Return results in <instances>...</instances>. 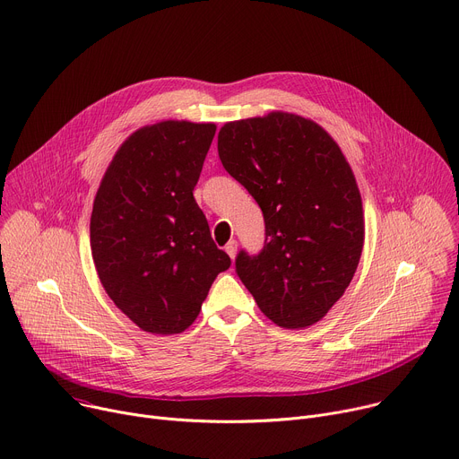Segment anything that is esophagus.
<instances>
[{
  "label": "esophagus",
  "mask_w": 459,
  "mask_h": 459,
  "mask_svg": "<svg viewBox=\"0 0 459 459\" xmlns=\"http://www.w3.org/2000/svg\"><path fill=\"white\" fill-rule=\"evenodd\" d=\"M225 251H227V255L234 260V258H236V253H238V241H236V239H230V241L225 245Z\"/></svg>",
  "instance_id": "1"
}]
</instances>
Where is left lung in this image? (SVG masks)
Segmentation results:
<instances>
[{
    "label": "left lung",
    "mask_w": 459,
    "mask_h": 459,
    "mask_svg": "<svg viewBox=\"0 0 459 459\" xmlns=\"http://www.w3.org/2000/svg\"><path fill=\"white\" fill-rule=\"evenodd\" d=\"M218 153L265 220L264 251H241L238 276L276 325L316 324L344 295L364 245L362 199L342 150L315 120L271 111L223 124Z\"/></svg>",
    "instance_id": "left-lung-1"
}]
</instances>
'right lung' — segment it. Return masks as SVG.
Returning <instances> with one entry per match:
<instances>
[{
  "instance_id": "add662e5",
  "label": "right lung",
  "mask_w": 459,
  "mask_h": 459,
  "mask_svg": "<svg viewBox=\"0 0 459 459\" xmlns=\"http://www.w3.org/2000/svg\"><path fill=\"white\" fill-rule=\"evenodd\" d=\"M214 122L160 120L115 152L95 195L91 255L108 297L152 335H178L230 267L194 199Z\"/></svg>"
}]
</instances>
